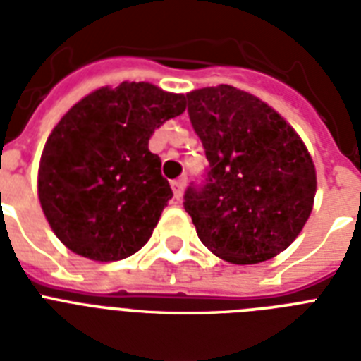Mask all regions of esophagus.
Masks as SVG:
<instances>
[{"mask_svg": "<svg viewBox=\"0 0 361 361\" xmlns=\"http://www.w3.org/2000/svg\"><path fill=\"white\" fill-rule=\"evenodd\" d=\"M170 185H172V191H174V198L176 200H180L181 195H183V189H185V178L174 180Z\"/></svg>", "mask_w": 361, "mask_h": 361, "instance_id": "esophagus-1", "label": "esophagus"}]
</instances>
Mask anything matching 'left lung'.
Returning <instances> with one entry per match:
<instances>
[{"label": "left lung", "instance_id": "8db88e82", "mask_svg": "<svg viewBox=\"0 0 361 361\" xmlns=\"http://www.w3.org/2000/svg\"><path fill=\"white\" fill-rule=\"evenodd\" d=\"M209 169L187 187L185 212L204 245L232 264L285 251L313 209L317 172L298 133L271 106L234 86L187 93Z\"/></svg>", "mask_w": 361, "mask_h": 361}]
</instances>
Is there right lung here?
<instances>
[{
	"label": "right lung",
	"instance_id": "1",
	"mask_svg": "<svg viewBox=\"0 0 361 361\" xmlns=\"http://www.w3.org/2000/svg\"><path fill=\"white\" fill-rule=\"evenodd\" d=\"M185 95L147 82L99 87L78 101L48 136L39 164V200L67 249L112 262L152 238L172 198L153 130L183 114Z\"/></svg>",
	"mask_w": 361,
	"mask_h": 361
}]
</instances>
